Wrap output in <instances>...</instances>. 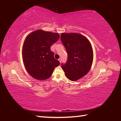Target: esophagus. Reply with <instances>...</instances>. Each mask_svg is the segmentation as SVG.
<instances>
[{"label": "esophagus", "instance_id": "34e87169", "mask_svg": "<svg viewBox=\"0 0 121 121\" xmlns=\"http://www.w3.org/2000/svg\"><path fill=\"white\" fill-rule=\"evenodd\" d=\"M58 60H59V61L60 62V63H61V58H59V59H58Z\"/></svg>", "mask_w": 121, "mask_h": 121}]
</instances>
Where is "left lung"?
I'll list each match as a JSON object with an SVG mask.
<instances>
[{"label": "left lung", "mask_w": 121, "mask_h": 121, "mask_svg": "<svg viewBox=\"0 0 121 121\" xmlns=\"http://www.w3.org/2000/svg\"><path fill=\"white\" fill-rule=\"evenodd\" d=\"M60 39L68 56L66 63L61 64V68L67 78L76 81L86 75L91 67L92 46L86 37L78 33H61Z\"/></svg>", "instance_id": "left-lung-1"}]
</instances>
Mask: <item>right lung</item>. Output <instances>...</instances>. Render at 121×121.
<instances>
[{
	"label": "right lung",
	"instance_id": "right-lung-1",
	"mask_svg": "<svg viewBox=\"0 0 121 121\" xmlns=\"http://www.w3.org/2000/svg\"><path fill=\"white\" fill-rule=\"evenodd\" d=\"M60 38L56 33L38 30L31 33L24 42L22 56L25 67L32 77L39 80L49 78L60 63L54 57L50 47Z\"/></svg>",
	"mask_w": 121,
	"mask_h": 121
}]
</instances>
